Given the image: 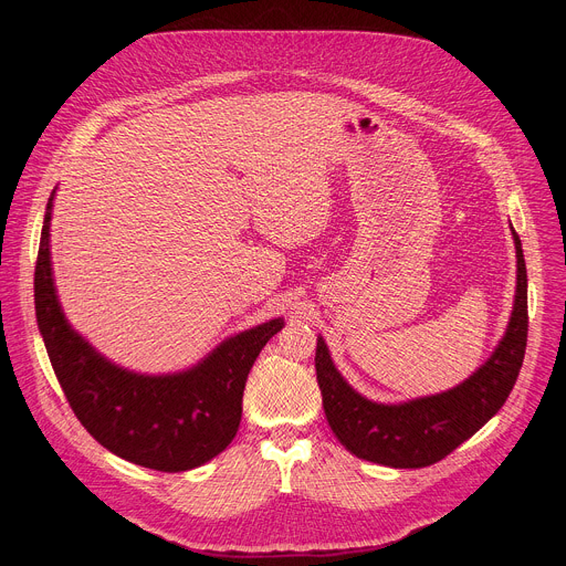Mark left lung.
I'll return each instance as SVG.
<instances>
[{
    "instance_id": "left-lung-1",
    "label": "left lung",
    "mask_w": 566,
    "mask_h": 566,
    "mask_svg": "<svg viewBox=\"0 0 566 566\" xmlns=\"http://www.w3.org/2000/svg\"><path fill=\"white\" fill-rule=\"evenodd\" d=\"M517 289L509 329L493 356L461 385L408 402H374L360 396L336 369L329 349L317 336L315 374L322 408L338 441L358 459L389 468H426L486 426L506 402L524 363L528 334L526 264L520 234Z\"/></svg>"
}]
</instances>
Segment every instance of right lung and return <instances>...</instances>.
Returning <instances> with one entry per match:
<instances>
[{
  "mask_svg": "<svg viewBox=\"0 0 566 566\" xmlns=\"http://www.w3.org/2000/svg\"><path fill=\"white\" fill-rule=\"evenodd\" d=\"M49 197L35 264L38 327L69 406L109 452L136 465L184 472L228 448L241 421V396L264 345L284 327L275 317L223 340L195 367L147 376L101 356L62 313L51 269Z\"/></svg>",
  "mask_w": 566,
  "mask_h": 566,
  "instance_id": "add662e5",
  "label": "right lung"
}]
</instances>
